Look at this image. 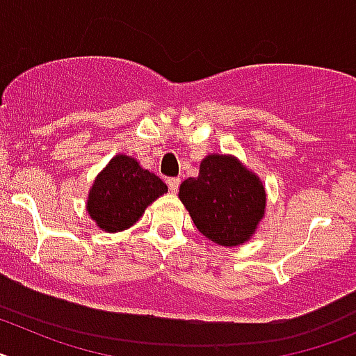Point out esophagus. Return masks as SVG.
<instances>
[{
	"label": "esophagus",
	"mask_w": 356,
	"mask_h": 356,
	"mask_svg": "<svg viewBox=\"0 0 356 356\" xmlns=\"http://www.w3.org/2000/svg\"><path fill=\"white\" fill-rule=\"evenodd\" d=\"M180 178H168V185H169V191L171 193H176L178 191V187H180Z\"/></svg>",
	"instance_id": "1"
}]
</instances>
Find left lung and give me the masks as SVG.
<instances>
[{
    "label": "left lung",
    "mask_w": 356,
    "mask_h": 356,
    "mask_svg": "<svg viewBox=\"0 0 356 356\" xmlns=\"http://www.w3.org/2000/svg\"><path fill=\"white\" fill-rule=\"evenodd\" d=\"M178 197L196 228L219 246L250 241L266 213L262 180L234 155L212 153L200 163V175L180 185Z\"/></svg>",
    "instance_id": "left-lung-1"
}]
</instances>
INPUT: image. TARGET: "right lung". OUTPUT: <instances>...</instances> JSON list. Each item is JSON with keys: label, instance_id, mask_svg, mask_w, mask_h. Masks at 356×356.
<instances>
[{"label": "right lung", "instance_id": "1", "mask_svg": "<svg viewBox=\"0 0 356 356\" xmlns=\"http://www.w3.org/2000/svg\"><path fill=\"white\" fill-rule=\"evenodd\" d=\"M165 193L168 185L155 172L144 169L134 156L115 155L94 178L85 207L97 228L115 234L134 226Z\"/></svg>", "mask_w": 356, "mask_h": 356}]
</instances>
